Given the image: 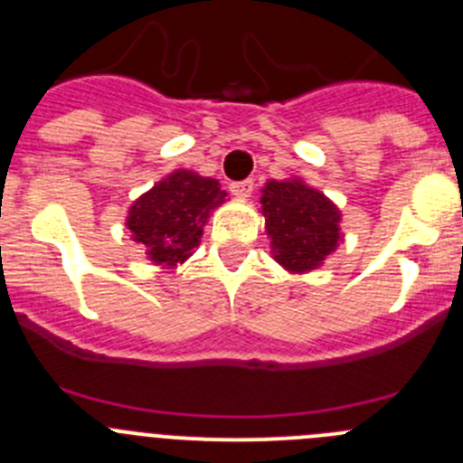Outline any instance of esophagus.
<instances>
[{
	"mask_svg": "<svg viewBox=\"0 0 463 463\" xmlns=\"http://www.w3.org/2000/svg\"><path fill=\"white\" fill-rule=\"evenodd\" d=\"M229 190H232V194H236V197H250L254 190V184L250 179L245 181H234V184L229 185Z\"/></svg>",
	"mask_w": 463,
	"mask_h": 463,
	"instance_id": "34e87169",
	"label": "esophagus"
}]
</instances>
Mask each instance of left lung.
I'll use <instances>...</instances> for the list:
<instances>
[{
	"mask_svg": "<svg viewBox=\"0 0 463 463\" xmlns=\"http://www.w3.org/2000/svg\"><path fill=\"white\" fill-rule=\"evenodd\" d=\"M261 213L284 269L312 270L337 248L339 211L303 181H269L261 190Z\"/></svg>",
	"mask_w": 463,
	"mask_h": 463,
	"instance_id": "obj_1",
	"label": "left lung"
}]
</instances>
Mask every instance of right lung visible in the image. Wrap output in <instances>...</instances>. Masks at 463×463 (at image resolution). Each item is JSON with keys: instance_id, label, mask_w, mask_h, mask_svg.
<instances>
[{"instance_id": "right-lung-1", "label": "right lung", "mask_w": 463, "mask_h": 463, "mask_svg": "<svg viewBox=\"0 0 463 463\" xmlns=\"http://www.w3.org/2000/svg\"><path fill=\"white\" fill-rule=\"evenodd\" d=\"M224 197L215 179L179 169L130 206L126 224L156 264L176 266L197 248L209 213Z\"/></svg>"}]
</instances>
